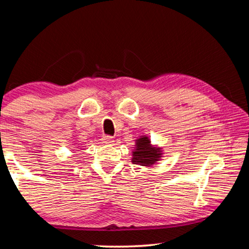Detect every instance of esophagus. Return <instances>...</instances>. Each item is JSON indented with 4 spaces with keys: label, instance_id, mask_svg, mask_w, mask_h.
Instances as JSON below:
<instances>
[{
    "label": "esophagus",
    "instance_id": "1",
    "mask_svg": "<svg viewBox=\"0 0 249 249\" xmlns=\"http://www.w3.org/2000/svg\"><path fill=\"white\" fill-rule=\"evenodd\" d=\"M105 144H111V142H113V137L109 136V135H105V136H103V140H102Z\"/></svg>",
    "mask_w": 249,
    "mask_h": 249
}]
</instances>
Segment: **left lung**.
Returning a JSON list of instances; mask_svg holds the SVG:
<instances>
[{
    "label": "left lung",
    "instance_id": "8db88e82",
    "mask_svg": "<svg viewBox=\"0 0 249 249\" xmlns=\"http://www.w3.org/2000/svg\"><path fill=\"white\" fill-rule=\"evenodd\" d=\"M160 149L150 146L148 137H142L136 142V150L133 153L132 161L135 165L151 166L160 158Z\"/></svg>",
    "mask_w": 249,
    "mask_h": 249
}]
</instances>
